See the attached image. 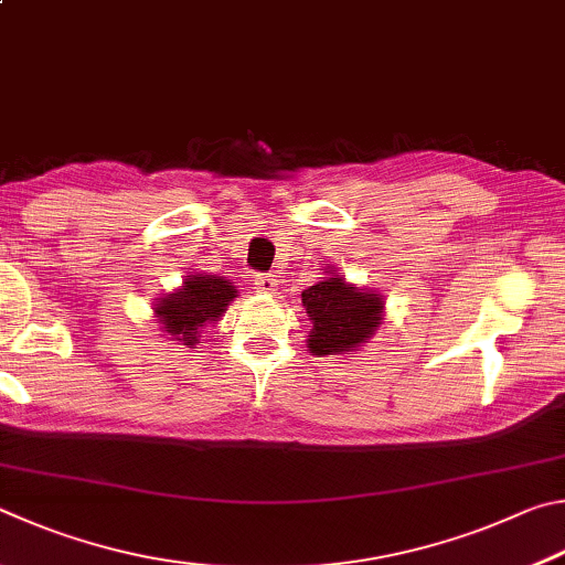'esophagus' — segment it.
Wrapping results in <instances>:
<instances>
[{
    "instance_id": "obj_1",
    "label": "esophagus",
    "mask_w": 565,
    "mask_h": 565,
    "mask_svg": "<svg viewBox=\"0 0 565 565\" xmlns=\"http://www.w3.org/2000/svg\"><path fill=\"white\" fill-rule=\"evenodd\" d=\"M255 290L263 295H275L277 277L275 275H255Z\"/></svg>"
}]
</instances>
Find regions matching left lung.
Returning a JSON list of instances; mask_svg holds the SVG:
<instances>
[{"instance_id": "1", "label": "left lung", "mask_w": 565, "mask_h": 565, "mask_svg": "<svg viewBox=\"0 0 565 565\" xmlns=\"http://www.w3.org/2000/svg\"><path fill=\"white\" fill-rule=\"evenodd\" d=\"M302 308L310 320L308 348L318 358L358 352L384 322V295L348 282L334 265L302 292Z\"/></svg>"}]
</instances>
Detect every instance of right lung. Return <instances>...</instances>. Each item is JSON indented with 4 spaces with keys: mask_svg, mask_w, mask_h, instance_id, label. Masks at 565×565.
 Segmentation results:
<instances>
[{
    "mask_svg": "<svg viewBox=\"0 0 565 565\" xmlns=\"http://www.w3.org/2000/svg\"><path fill=\"white\" fill-rule=\"evenodd\" d=\"M235 298V285L223 275L191 273L173 292L156 298L153 318L158 330L166 332L175 344L195 348L201 342V330L221 320Z\"/></svg>",
    "mask_w": 565,
    "mask_h": 565,
    "instance_id": "1",
    "label": "right lung"
}]
</instances>
